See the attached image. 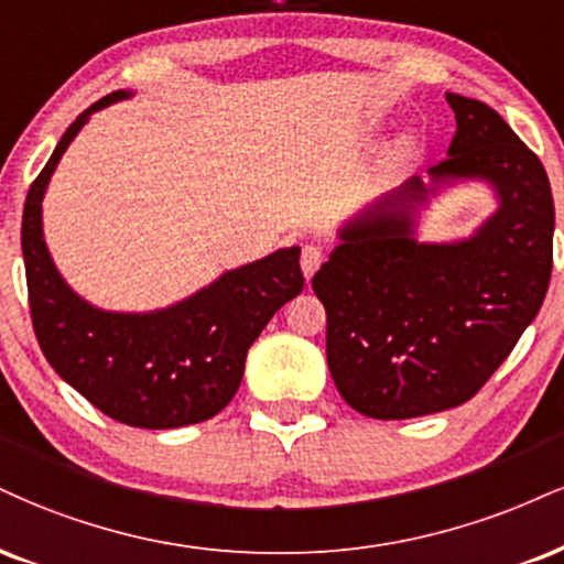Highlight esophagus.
I'll use <instances>...</instances> for the list:
<instances>
[{"label":"esophagus","instance_id":"34e87169","mask_svg":"<svg viewBox=\"0 0 564 564\" xmlns=\"http://www.w3.org/2000/svg\"><path fill=\"white\" fill-rule=\"evenodd\" d=\"M323 260H325V252L323 247H317V243H307V247L302 249V270L307 281L317 273V268H321Z\"/></svg>","mask_w":564,"mask_h":564}]
</instances>
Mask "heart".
Here are the masks:
<instances>
[{
  "mask_svg": "<svg viewBox=\"0 0 564 564\" xmlns=\"http://www.w3.org/2000/svg\"><path fill=\"white\" fill-rule=\"evenodd\" d=\"M406 152V144L404 141H399L397 147H393V152H391V160H402V154Z\"/></svg>",
  "mask_w": 564,
  "mask_h": 564,
  "instance_id": "b5f03b06",
  "label": "heart"
}]
</instances>
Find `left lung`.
Wrapping results in <instances>:
<instances>
[{
  "label": "left lung",
  "instance_id": "8db88e82",
  "mask_svg": "<svg viewBox=\"0 0 564 564\" xmlns=\"http://www.w3.org/2000/svg\"><path fill=\"white\" fill-rule=\"evenodd\" d=\"M457 118L433 186L410 178L341 228L312 278L325 351L344 402L376 420L465 404L510 357L552 278L554 199L541 160L478 99L446 94ZM484 177L500 209L476 237L420 245L411 209L441 182Z\"/></svg>",
  "mask_w": 564,
  "mask_h": 564
}]
</instances>
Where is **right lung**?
Segmentation results:
<instances>
[{
	"label": "right lung",
	"mask_w": 564,
	"mask_h": 564,
	"mask_svg": "<svg viewBox=\"0 0 564 564\" xmlns=\"http://www.w3.org/2000/svg\"><path fill=\"white\" fill-rule=\"evenodd\" d=\"M126 97L131 94L112 91L80 112L31 183L20 228L31 321L46 362L107 417L133 429H181L209 420L234 399L249 347L304 289L300 247L228 270L213 286L147 315L80 300L46 252L42 199L88 115Z\"/></svg>",
	"instance_id": "right-lung-1"
}]
</instances>
